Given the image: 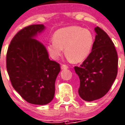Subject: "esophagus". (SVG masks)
I'll list each match as a JSON object with an SVG mask.
<instances>
[{
    "instance_id": "1",
    "label": "esophagus",
    "mask_w": 125,
    "mask_h": 125,
    "mask_svg": "<svg viewBox=\"0 0 125 125\" xmlns=\"http://www.w3.org/2000/svg\"><path fill=\"white\" fill-rule=\"evenodd\" d=\"M61 68L62 69H67L69 68V67L67 65H65V64H63L61 67Z\"/></svg>"
}]
</instances>
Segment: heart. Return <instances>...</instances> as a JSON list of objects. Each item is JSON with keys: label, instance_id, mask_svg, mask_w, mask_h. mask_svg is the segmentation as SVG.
<instances>
[{"label": "heart", "instance_id": "obj_1", "mask_svg": "<svg viewBox=\"0 0 125 125\" xmlns=\"http://www.w3.org/2000/svg\"><path fill=\"white\" fill-rule=\"evenodd\" d=\"M93 42V34L87 29L77 26H68L55 32L54 40L48 44V50L52 58L57 60L65 48L69 58L74 62H80L90 54Z\"/></svg>", "mask_w": 125, "mask_h": 125}]
</instances>
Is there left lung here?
I'll return each instance as SVG.
<instances>
[{"mask_svg": "<svg viewBox=\"0 0 125 125\" xmlns=\"http://www.w3.org/2000/svg\"><path fill=\"white\" fill-rule=\"evenodd\" d=\"M92 51L80 67L74 70L80 81L78 94L85 101L101 99L112 87L117 74L116 49L106 32L97 26Z\"/></svg>", "mask_w": 125, "mask_h": 125, "instance_id": "left-lung-1", "label": "left lung"}]
</instances>
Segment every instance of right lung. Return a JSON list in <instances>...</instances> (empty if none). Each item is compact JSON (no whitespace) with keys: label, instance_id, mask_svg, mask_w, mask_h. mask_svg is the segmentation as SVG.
Instances as JSON below:
<instances>
[{"label":"right lung","instance_id":"right-lung-1","mask_svg":"<svg viewBox=\"0 0 125 125\" xmlns=\"http://www.w3.org/2000/svg\"><path fill=\"white\" fill-rule=\"evenodd\" d=\"M44 28L43 24H32L19 30L6 54L7 71L13 87L33 104L45 105L52 100L60 71V64L51 60L43 44L34 39Z\"/></svg>","mask_w":125,"mask_h":125}]
</instances>
